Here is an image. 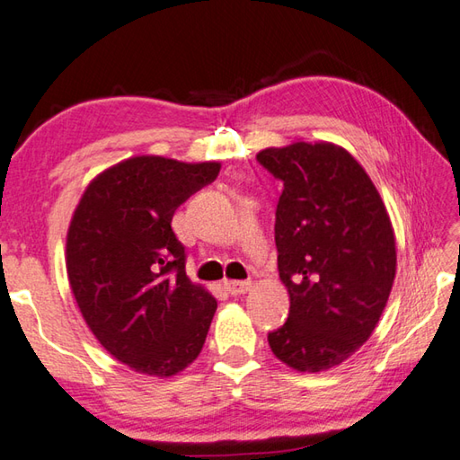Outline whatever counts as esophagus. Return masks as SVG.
Segmentation results:
<instances>
[{
	"label": "esophagus",
	"instance_id": "esophagus-1",
	"mask_svg": "<svg viewBox=\"0 0 460 460\" xmlns=\"http://www.w3.org/2000/svg\"><path fill=\"white\" fill-rule=\"evenodd\" d=\"M253 283L251 281H225V289H227L231 295H243L251 291Z\"/></svg>",
	"mask_w": 460,
	"mask_h": 460
}]
</instances>
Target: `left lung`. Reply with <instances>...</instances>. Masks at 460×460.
Wrapping results in <instances>:
<instances>
[{
    "label": "left lung",
    "instance_id": "left-lung-1",
    "mask_svg": "<svg viewBox=\"0 0 460 460\" xmlns=\"http://www.w3.org/2000/svg\"><path fill=\"white\" fill-rule=\"evenodd\" d=\"M257 161L283 181L275 213L279 277L289 319L269 332L287 367H337L373 335L397 273V245L371 177L329 141L267 147Z\"/></svg>",
    "mask_w": 460,
    "mask_h": 460
}]
</instances>
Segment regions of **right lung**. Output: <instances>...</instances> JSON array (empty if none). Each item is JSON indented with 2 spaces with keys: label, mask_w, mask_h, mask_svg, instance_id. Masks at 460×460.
Wrapping results in <instances>:
<instances>
[{
  "label": "right lung",
  "mask_w": 460,
  "mask_h": 460,
  "mask_svg": "<svg viewBox=\"0 0 460 460\" xmlns=\"http://www.w3.org/2000/svg\"><path fill=\"white\" fill-rule=\"evenodd\" d=\"M219 169L129 157L87 185L71 217L66 267L77 307L107 353L141 375L167 379L203 349L217 301L187 277L171 219Z\"/></svg>",
  "instance_id": "add662e5"
}]
</instances>
